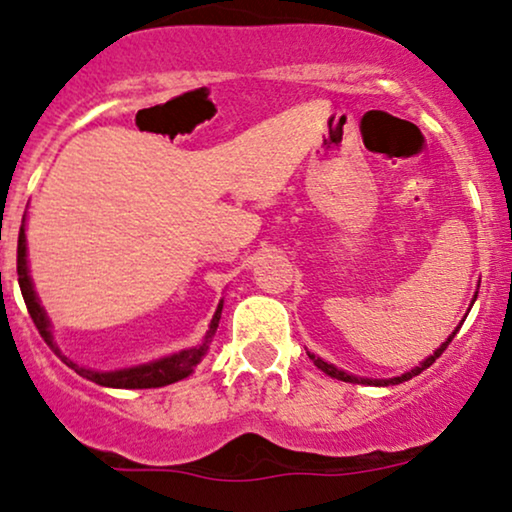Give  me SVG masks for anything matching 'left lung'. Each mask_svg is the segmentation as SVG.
Returning <instances> with one entry per match:
<instances>
[{"instance_id": "1", "label": "left lung", "mask_w": 512, "mask_h": 512, "mask_svg": "<svg viewBox=\"0 0 512 512\" xmlns=\"http://www.w3.org/2000/svg\"><path fill=\"white\" fill-rule=\"evenodd\" d=\"M478 286H480V282H478ZM475 298H478V289H475V296H473V300H471V307H473V303H475ZM471 307H468V312H471ZM468 312H466V317H468ZM466 317H464V319H461V324H464V321H466ZM461 324H459L457 328H454V331H452L450 335H447V338H445V342H443V345H440V347L436 349V352H433V354H429V356H426V359H424V361H419L415 368L405 370V373H403V375H396V377H387V380H373V377H359V375H352V373H347V370H342V368H338V366H333V363H328V361H324V359H321V356H317V354L307 352V356H310V359L314 361V366H317L319 370H324V373H326V375H331V377H335V380H342V382H352V384H370V387H391V384H401V382H408V380H412V377H415V375H419V373H422V370H426V368H429V366H431V363H433V361H436V359H438V356L445 352V349H447V345H450V342H452V338H454V335H457V331H459V328H461Z\"/></svg>"}]
</instances>
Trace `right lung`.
I'll return each instance as SVG.
<instances>
[{"mask_svg":"<svg viewBox=\"0 0 512 512\" xmlns=\"http://www.w3.org/2000/svg\"><path fill=\"white\" fill-rule=\"evenodd\" d=\"M18 284H20V291H23L27 312H30L34 326L39 328L41 338L46 340V345L51 347L69 368H74L81 377L100 384V387H111V389H156V387H167V384H174V382L184 380V377H188V375H193L195 366H198V363L205 359L209 352V345H212L216 328H219V319H221V310H223V300H219L214 317H212V321H209V331L205 333V338H202V342H198V345L179 349V352H172V354H165V356H160V359L135 363V366H125V368H116V370H95V368H86V366H79V363H74L69 356L60 352L58 345H55L53 324H51V319H48L44 305H41L39 293H37V289H34V282L30 275L25 219H23V226H20V233H18Z\"/></svg>","mask_w":512,"mask_h":512,"instance_id":"right-lung-1","label":"right lung"}]
</instances>
